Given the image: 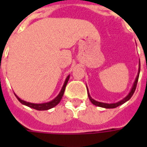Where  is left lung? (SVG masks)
<instances>
[{"label":"left lung","instance_id":"8db88e82","mask_svg":"<svg viewBox=\"0 0 147 147\" xmlns=\"http://www.w3.org/2000/svg\"><path fill=\"white\" fill-rule=\"evenodd\" d=\"M140 71V62L139 61V69H138V73H137V78H136V79H135L134 83V85H133V86H132V88H131V90H130V92H129V94H128L125 97V98H123L122 100H119V101H117V102H116V103H111V104L99 102V101H97V100H94V99H93V98L91 97V95H90V94H89V92H88V98H89L90 100H91V102H92L93 105L98 106V107H105V108H115V107H118V106H120V105H123V104H124L125 102H127V100H129L130 98H131V97L133 96V94H134V93L135 90H136L137 82H138V78H139Z\"/></svg>","mask_w":147,"mask_h":147}]
</instances>
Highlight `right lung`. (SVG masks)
<instances>
[{
    "mask_svg": "<svg viewBox=\"0 0 147 147\" xmlns=\"http://www.w3.org/2000/svg\"><path fill=\"white\" fill-rule=\"evenodd\" d=\"M69 77H70V76L69 75V76H67V78H65L64 85H63V86H62V89H61V91H60L59 92V94H58L57 96L55 97L53 100H50V101H49V102L42 103V104H34V103L26 102V101H25V100H22V99H20V98L19 97L17 96V94L14 93L15 96H16V98L18 99V100H19L20 102L21 103V104L26 105V106H27V107H29L33 108V109L37 110V111H46V110L51 109V108H53V107H54L55 106H56V105L60 102V100H62V96H63V94H64L65 89V87H66V85H67V83H68V81H69Z\"/></svg>",
    "mask_w": 147,
    "mask_h": 147,
    "instance_id": "1",
    "label": "right lung"
}]
</instances>
